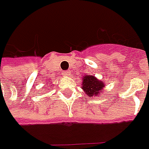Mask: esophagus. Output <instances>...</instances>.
Instances as JSON below:
<instances>
[{"label":"esophagus","mask_w":149,"mask_h":149,"mask_svg":"<svg viewBox=\"0 0 149 149\" xmlns=\"http://www.w3.org/2000/svg\"><path fill=\"white\" fill-rule=\"evenodd\" d=\"M70 74V70H65L64 73H63V75H65V76H69Z\"/></svg>","instance_id":"34e87169"}]
</instances>
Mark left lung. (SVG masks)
Masks as SVG:
<instances>
[{"mask_svg": "<svg viewBox=\"0 0 149 149\" xmlns=\"http://www.w3.org/2000/svg\"><path fill=\"white\" fill-rule=\"evenodd\" d=\"M83 85L82 88L84 92L89 95V97H94L103 91L104 87V84L99 79H97L93 75H87L83 79Z\"/></svg>", "mask_w": 149, "mask_h": 149, "instance_id": "obj_1", "label": "left lung"}]
</instances>
